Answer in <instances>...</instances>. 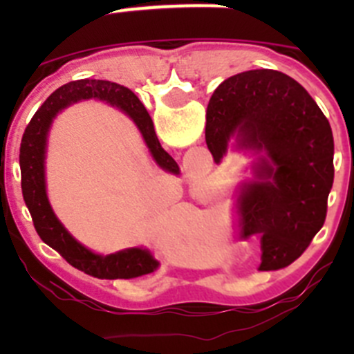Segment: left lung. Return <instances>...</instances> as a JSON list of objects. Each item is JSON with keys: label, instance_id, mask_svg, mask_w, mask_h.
Instances as JSON below:
<instances>
[{"label": "left lung", "instance_id": "8db88e82", "mask_svg": "<svg viewBox=\"0 0 354 354\" xmlns=\"http://www.w3.org/2000/svg\"><path fill=\"white\" fill-rule=\"evenodd\" d=\"M205 143L214 162L228 143L252 150L253 179L237 195L241 232L261 236V271L282 270L308 248L326 220L333 186V134L298 81L257 68L228 77L205 113Z\"/></svg>", "mask_w": 354, "mask_h": 354}]
</instances>
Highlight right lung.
Returning a JSON list of instances; mask_svg holds the SVG:
<instances>
[{
  "instance_id": "1",
  "label": "right lung",
  "mask_w": 354,
  "mask_h": 354,
  "mask_svg": "<svg viewBox=\"0 0 354 354\" xmlns=\"http://www.w3.org/2000/svg\"><path fill=\"white\" fill-rule=\"evenodd\" d=\"M92 97L115 106L124 111L127 117L133 118L154 161L162 170L179 175V165L161 147L158 136H156L152 118L145 106L140 102L138 97L134 95V92L118 83H111V81L80 80L55 90L46 99V102L37 109V113L33 115L24 131L23 140H21V154H19L24 202H26V207L40 239L60 253L62 257L76 270L84 271L90 277L106 278V280L142 277V274L156 271L159 266V262L150 255L149 250L129 248L106 255V257L90 252L81 243H77L58 221L49 205L48 193H46L44 159H46L48 133L53 118L67 106L83 101V99H92Z\"/></svg>"
}]
</instances>
